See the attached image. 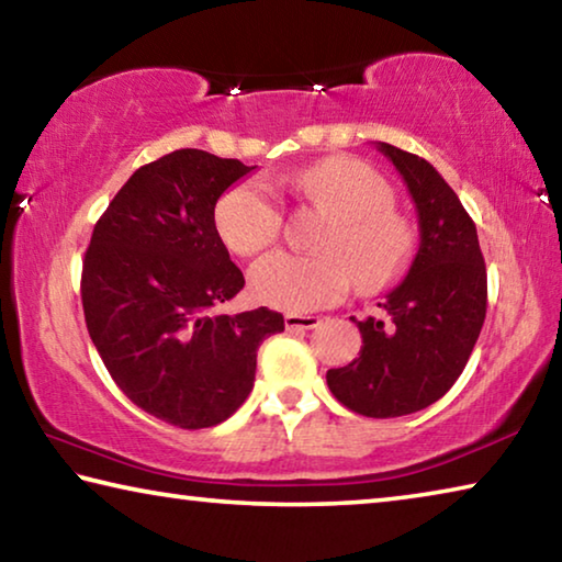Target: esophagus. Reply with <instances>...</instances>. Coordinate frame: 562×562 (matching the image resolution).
Here are the masks:
<instances>
[{
  "instance_id": "esophagus-1",
  "label": "esophagus",
  "mask_w": 562,
  "mask_h": 562,
  "mask_svg": "<svg viewBox=\"0 0 562 562\" xmlns=\"http://www.w3.org/2000/svg\"><path fill=\"white\" fill-rule=\"evenodd\" d=\"M319 325V317L315 315H297V312H288L284 315V327L288 329H315Z\"/></svg>"
}]
</instances>
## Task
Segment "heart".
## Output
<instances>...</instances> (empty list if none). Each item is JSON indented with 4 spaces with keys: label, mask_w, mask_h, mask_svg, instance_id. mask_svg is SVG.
<instances>
[{
    "label": "heart",
    "mask_w": 562,
    "mask_h": 562,
    "mask_svg": "<svg viewBox=\"0 0 562 562\" xmlns=\"http://www.w3.org/2000/svg\"><path fill=\"white\" fill-rule=\"evenodd\" d=\"M294 190L329 215L315 240L319 255H268L250 272L255 300L310 312L339 302L355 284L364 294L384 292L412 268L416 231L392 205L394 190L372 166L331 156L302 170ZM215 223L225 245L250 258L278 243L284 213L272 188L252 178L221 198Z\"/></svg>",
    "instance_id": "b5f03b06"
}]
</instances>
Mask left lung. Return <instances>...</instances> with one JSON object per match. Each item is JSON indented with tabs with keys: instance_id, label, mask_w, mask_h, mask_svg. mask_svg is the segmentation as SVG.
I'll use <instances>...</instances> for the list:
<instances>
[{
	"instance_id": "1",
	"label": "left lung",
	"mask_w": 562,
	"mask_h": 562,
	"mask_svg": "<svg viewBox=\"0 0 562 562\" xmlns=\"http://www.w3.org/2000/svg\"><path fill=\"white\" fill-rule=\"evenodd\" d=\"M402 173L418 213L416 258L406 278L379 302L382 315L357 322L361 349L329 369L337 402L372 418L422 412L449 392L486 319V262L459 195L429 160L379 144Z\"/></svg>"
}]
</instances>
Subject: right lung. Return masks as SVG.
I'll list each match as a JSON object with an SVG mask.
<instances>
[{
  "instance_id": "right-lung-1",
  "label": "right lung",
  "mask_w": 562,
  "mask_h": 562,
  "mask_svg": "<svg viewBox=\"0 0 562 562\" xmlns=\"http://www.w3.org/2000/svg\"><path fill=\"white\" fill-rule=\"evenodd\" d=\"M252 168L198 148L140 166L83 258L93 347L133 404L178 429L233 416L252 392L262 339L284 329L268 307L217 312L245 278L217 235L215 203Z\"/></svg>"
}]
</instances>
